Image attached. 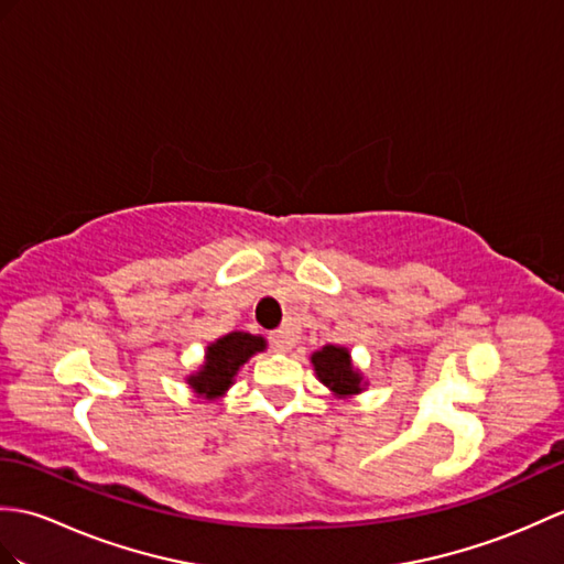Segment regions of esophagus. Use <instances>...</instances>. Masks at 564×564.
I'll use <instances>...</instances> for the list:
<instances>
[{
  "label": "esophagus",
  "mask_w": 564,
  "mask_h": 564,
  "mask_svg": "<svg viewBox=\"0 0 564 564\" xmlns=\"http://www.w3.org/2000/svg\"><path fill=\"white\" fill-rule=\"evenodd\" d=\"M269 341H271L273 350L285 352V350L293 348L295 338H293V334H288V332H273V334H269Z\"/></svg>",
  "instance_id": "34e87169"
}]
</instances>
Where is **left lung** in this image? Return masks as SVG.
<instances>
[{
	"label": "left lung",
	"instance_id": "left-lung-1",
	"mask_svg": "<svg viewBox=\"0 0 564 564\" xmlns=\"http://www.w3.org/2000/svg\"><path fill=\"white\" fill-rule=\"evenodd\" d=\"M310 360L314 365V375L319 377V382L324 387H329L334 391V397H356L365 389V379L360 370L352 368L348 348L324 346L322 350L312 352Z\"/></svg>",
	"mask_w": 564,
	"mask_h": 564
}]
</instances>
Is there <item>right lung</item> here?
I'll return each mask as SVG.
<instances>
[{"label": "right lung", "instance_id": "1", "mask_svg": "<svg viewBox=\"0 0 564 564\" xmlns=\"http://www.w3.org/2000/svg\"><path fill=\"white\" fill-rule=\"evenodd\" d=\"M267 348V341L261 336H252L245 332H232L216 338L214 344L206 346L204 365L194 375L187 377V384L196 397L218 399L232 387L235 375L242 365L250 360L254 352Z\"/></svg>", "mask_w": 564, "mask_h": 564}]
</instances>
